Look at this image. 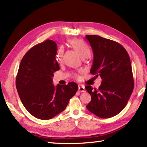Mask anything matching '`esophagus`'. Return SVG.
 <instances>
[{"label":"esophagus","mask_w":147,"mask_h":147,"mask_svg":"<svg viewBox=\"0 0 147 147\" xmlns=\"http://www.w3.org/2000/svg\"><path fill=\"white\" fill-rule=\"evenodd\" d=\"M78 90H79V91H80V92H84L86 91H85V88H84V86H79Z\"/></svg>","instance_id":"1"}]
</instances>
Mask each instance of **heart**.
Segmentation results:
<instances>
[{
    "label": "heart",
    "instance_id": "1",
    "mask_svg": "<svg viewBox=\"0 0 147 147\" xmlns=\"http://www.w3.org/2000/svg\"><path fill=\"white\" fill-rule=\"evenodd\" d=\"M69 44L78 53L79 55H80L82 58H88L91 55V50H90V48L88 45L82 40L80 39L71 40L69 41ZM63 53L64 48L63 47H61L59 48L57 53V55H56V59H57V61L58 63H61L62 61ZM80 73L82 72L80 71ZM73 76L76 79L80 78V76L76 73H73Z\"/></svg>",
    "mask_w": 147,
    "mask_h": 147
}]
</instances>
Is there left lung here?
<instances>
[{"label": "left lung", "mask_w": 147, "mask_h": 147, "mask_svg": "<svg viewBox=\"0 0 147 147\" xmlns=\"http://www.w3.org/2000/svg\"><path fill=\"white\" fill-rule=\"evenodd\" d=\"M91 45L94 61L90 71L102 82L98 89L85 88L91 96L88 109L100 118L112 117L126 106L133 92L134 82L129 55L124 47L98 35H86Z\"/></svg>", "instance_id": "obj_1"}]
</instances>
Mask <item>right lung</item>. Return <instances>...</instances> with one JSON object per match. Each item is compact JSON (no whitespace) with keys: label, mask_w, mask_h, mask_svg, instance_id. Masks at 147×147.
Masks as SVG:
<instances>
[{"label":"right lung","mask_w":147,"mask_h":147,"mask_svg":"<svg viewBox=\"0 0 147 147\" xmlns=\"http://www.w3.org/2000/svg\"><path fill=\"white\" fill-rule=\"evenodd\" d=\"M47 40L35 45L22 59L16 77V88L26 109L41 120L53 118L65 109L78 86L53 84V73L59 69L56 59L57 46Z\"/></svg>","instance_id":"1"}]
</instances>
